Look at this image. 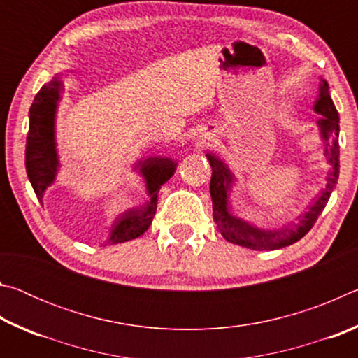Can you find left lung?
Instances as JSON below:
<instances>
[{"label":"left lung","mask_w":358,"mask_h":358,"mask_svg":"<svg viewBox=\"0 0 358 358\" xmlns=\"http://www.w3.org/2000/svg\"><path fill=\"white\" fill-rule=\"evenodd\" d=\"M319 90V98L316 101V106H314V110L320 115L317 124L327 147L325 156L331 169L327 175V185L320 192V196L308 207L306 213H303L296 222H290L289 226L278 230H264L230 215L229 191L235 181L234 173L229 171L226 162L221 161L216 155L207 153V159L210 161L211 171H213L210 181V194L211 201H213V220L222 237L230 243L257 251L281 250V248H286L305 237L314 226V222L317 221V216L322 213L339 177V115L329 94V83L324 78Z\"/></svg>","instance_id":"8db88e82"}]
</instances>
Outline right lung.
Listing matches in <instances>:
<instances>
[{
  "label": "right lung",
  "mask_w": 358,
  "mask_h": 358,
  "mask_svg": "<svg viewBox=\"0 0 358 358\" xmlns=\"http://www.w3.org/2000/svg\"><path fill=\"white\" fill-rule=\"evenodd\" d=\"M63 83L58 77L45 83L36 94L31 107H29V129L27 137L25 166L33 189L42 202L44 191L50 186L57 177L58 153L55 143V113L58 101L62 98ZM142 177L147 183L150 201L141 208H131L117 217L110 238L107 243L117 245L134 240L150 227L157 207V192L161 186L172 177L177 162L171 157H148L138 161ZM106 243V245H107Z\"/></svg>",
  "instance_id": "add662e5"
}]
</instances>
